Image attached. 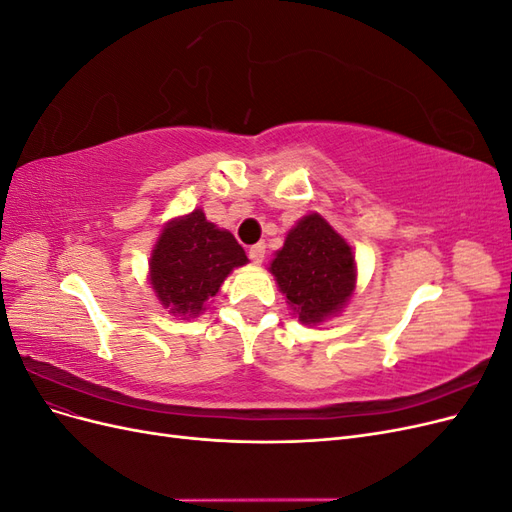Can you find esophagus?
Masks as SVG:
<instances>
[{
	"label": "esophagus",
	"instance_id": "1",
	"mask_svg": "<svg viewBox=\"0 0 512 512\" xmlns=\"http://www.w3.org/2000/svg\"><path fill=\"white\" fill-rule=\"evenodd\" d=\"M265 243H256V245H252L250 247V252H247V254H250V260L254 262V265H260V262L262 260H265Z\"/></svg>",
	"mask_w": 512,
	"mask_h": 512
}]
</instances>
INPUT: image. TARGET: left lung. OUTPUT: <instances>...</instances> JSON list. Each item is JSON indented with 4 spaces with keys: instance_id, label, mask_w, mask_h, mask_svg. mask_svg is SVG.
<instances>
[{
    "instance_id": "obj_1",
    "label": "left lung",
    "mask_w": 512,
    "mask_h": 512,
    "mask_svg": "<svg viewBox=\"0 0 512 512\" xmlns=\"http://www.w3.org/2000/svg\"><path fill=\"white\" fill-rule=\"evenodd\" d=\"M269 271L292 314L309 327L342 314L356 288L352 247L320 213L303 215L288 230Z\"/></svg>"
}]
</instances>
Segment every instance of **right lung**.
<instances>
[{"label":"right lung","mask_w":512,"mask_h":512,"mask_svg":"<svg viewBox=\"0 0 512 512\" xmlns=\"http://www.w3.org/2000/svg\"><path fill=\"white\" fill-rule=\"evenodd\" d=\"M247 265L245 250L203 209L177 215L160 230L149 258V284L168 314L198 318L226 277Z\"/></svg>","instance_id":"add662e5"}]
</instances>
